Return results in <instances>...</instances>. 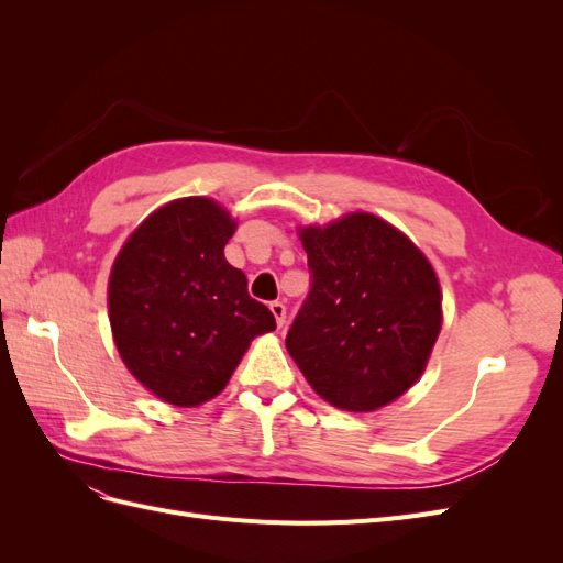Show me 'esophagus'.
Returning a JSON list of instances; mask_svg holds the SVG:
<instances>
[{"label":"esophagus","instance_id":"obj_1","mask_svg":"<svg viewBox=\"0 0 563 563\" xmlns=\"http://www.w3.org/2000/svg\"><path fill=\"white\" fill-rule=\"evenodd\" d=\"M269 312L275 314V319H277V327L282 329L284 323H286V305L282 302V300H275V302H269Z\"/></svg>","mask_w":563,"mask_h":563}]
</instances>
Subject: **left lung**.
I'll return each instance as SVG.
<instances>
[{
  "mask_svg": "<svg viewBox=\"0 0 563 563\" xmlns=\"http://www.w3.org/2000/svg\"><path fill=\"white\" fill-rule=\"evenodd\" d=\"M298 236L312 288L286 350L323 401L378 411L428 368L444 321L437 272L399 228L366 211L300 225Z\"/></svg>",
  "mask_w": 563,
  "mask_h": 563,
  "instance_id": "obj_1",
  "label": "left lung"
}]
</instances>
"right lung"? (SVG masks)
<instances>
[{"instance_id":"obj_1","label":"right lung","mask_w":563,"mask_h":563,"mask_svg":"<svg viewBox=\"0 0 563 563\" xmlns=\"http://www.w3.org/2000/svg\"><path fill=\"white\" fill-rule=\"evenodd\" d=\"M236 220L211 197L152 211L119 249L108 317L124 366L157 399L192 408L218 397L251 340L277 329L246 275L225 261Z\"/></svg>"}]
</instances>
